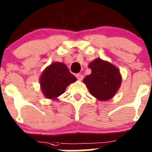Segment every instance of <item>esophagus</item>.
<instances>
[{
  "label": "esophagus",
  "instance_id": "esophagus-1",
  "mask_svg": "<svg viewBox=\"0 0 152 152\" xmlns=\"http://www.w3.org/2000/svg\"><path fill=\"white\" fill-rule=\"evenodd\" d=\"M76 78H77L78 80L79 81H82V79H83V75L80 74V73H78V74H76Z\"/></svg>",
  "mask_w": 152,
  "mask_h": 152
}]
</instances>
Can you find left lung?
I'll return each mask as SVG.
<instances>
[{"label":"left lung","mask_w":152,"mask_h":152,"mask_svg":"<svg viewBox=\"0 0 152 152\" xmlns=\"http://www.w3.org/2000/svg\"><path fill=\"white\" fill-rule=\"evenodd\" d=\"M88 67L91 73L83 79L90 94L99 101H108L114 97L120 88L122 77L120 70L110 62L96 58Z\"/></svg>","instance_id":"left-lung-1"}]
</instances>
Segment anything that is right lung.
<instances>
[{"mask_svg":"<svg viewBox=\"0 0 152 152\" xmlns=\"http://www.w3.org/2000/svg\"><path fill=\"white\" fill-rule=\"evenodd\" d=\"M76 81V78L69 71L62 62H53L45 67L39 77V85L42 94L46 99L56 100L65 93L67 87Z\"/></svg>","mask_w":152,"mask_h":152,"instance_id":"1","label":"right lung"}]
</instances>
